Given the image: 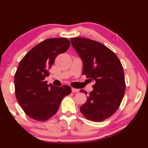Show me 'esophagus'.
I'll return each mask as SVG.
<instances>
[{"label":"esophagus","mask_w":148,"mask_h":148,"mask_svg":"<svg viewBox=\"0 0 148 148\" xmlns=\"http://www.w3.org/2000/svg\"><path fill=\"white\" fill-rule=\"evenodd\" d=\"M71 90H72V92H73V93H77V92H79L78 89H75V88H72Z\"/></svg>","instance_id":"1"}]
</instances>
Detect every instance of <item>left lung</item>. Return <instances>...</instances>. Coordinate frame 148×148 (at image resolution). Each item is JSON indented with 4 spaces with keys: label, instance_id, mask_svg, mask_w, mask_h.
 <instances>
[{
    "label": "left lung",
    "instance_id": "obj_1",
    "mask_svg": "<svg viewBox=\"0 0 148 148\" xmlns=\"http://www.w3.org/2000/svg\"><path fill=\"white\" fill-rule=\"evenodd\" d=\"M73 47L82 58V75L94 82L80 111L88 120L100 122L118 110L125 95L124 71L114 52L100 42L88 38H71ZM80 92H88L81 90Z\"/></svg>",
    "mask_w": 148,
    "mask_h": 148
}]
</instances>
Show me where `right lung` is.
I'll use <instances>...</instances> for the list:
<instances>
[{"label": "right lung", "mask_w": 148, "mask_h": 148, "mask_svg": "<svg viewBox=\"0 0 148 148\" xmlns=\"http://www.w3.org/2000/svg\"><path fill=\"white\" fill-rule=\"evenodd\" d=\"M70 46L65 38L44 40L32 48L20 61L15 74L17 102L25 114L37 121H45L56 114L64 96L71 93L69 86L48 85L45 77L58 54Z\"/></svg>", "instance_id": "right-lung-1"}]
</instances>
